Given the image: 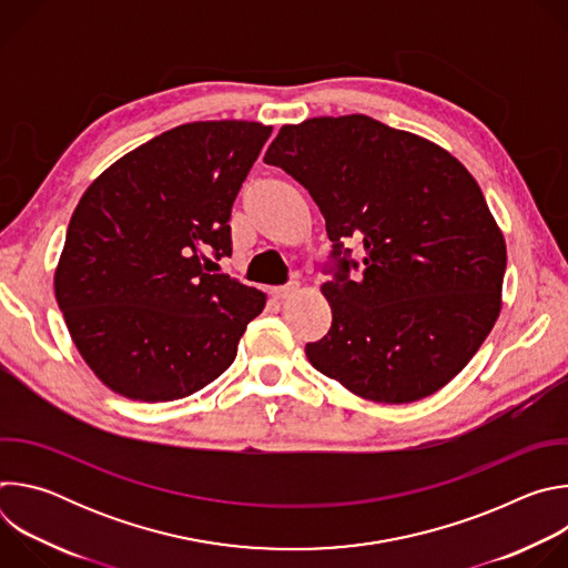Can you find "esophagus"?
<instances>
[{"mask_svg": "<svg viewBox=\"0 0 568 568\" xmlns=\"http://www.w3.org/2000/svg\"><path fill=\"white\" fill-rule=\"evenodd\" d=\"M296 292H298V285H296V283H290V285H285V287H274V290H272V296H274L276 301H285V298L294 296Z\"/></svg>", "mask_w": 568, "mask_h": 568, "instance_id": "esophagus-1", "label": "esophagus"}]
</instances>
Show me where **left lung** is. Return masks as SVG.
Masks as SVG:
<instances>
[{"instance_id": "8db88e82", "label": "left lung", "mask_w": 568, "mask_h": 568, "mask_svg": "<svg viewBox=\"0 0 568 568\" xmlns=\"http://www.w3.org/2000/svg\"><path fill=\"white\" fill-rule=\"evenodd\" d=\"M265 161L312 195L337 261L321 285L333 326L305 346L310 364L384 404L452 382L499 318L508 261L469 171L445 148L364 114L283 125ZM348 241L365 250L359 266L347 261Z\"/></svg>"}]
</instances>
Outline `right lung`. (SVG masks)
<instances>
[{
    "label": "right lung",
    "instance_id": "1",
    "mask_svg": "<svg viewBox=\"0 0 568 568\" xmlns=\"http://www.w3.org/2000/svg\"><path fill=\"white\" fill-rule=\"evenodd\" d=\"M272 125L195 121L123 154L80 197L53 287L85 364L139 402L186 397L235 359L265 292L209 274Z\"/></svg>",
    "mask_w": 568,
    "mask_h": 568
}]
</instances>
